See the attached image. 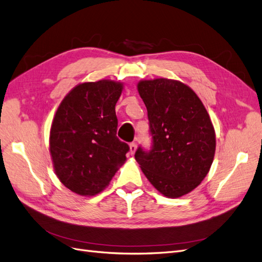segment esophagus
<instances>
[{"label": "esophagus", "instance_id": "esophagus-1", "mask_svg": "<svg viewBox=\"0 0 262 262\" xmlns=\"http://www.w3.org/2000/svg\"><path fill=\"white\" fill-rule=\"evenodd\" d=\"M137 142H132V143H130V153H131V155H133L134 153H136V150H137Z\"/></svg>", "mask_w": 262, "mask_h": 262}]
</instances>
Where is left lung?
Returning a JSON list of instances; mask_svg holds the SVG:
<instances>
[{
  "instance_id": "8db88e82",
  "label": "left lung",
  "mask_w": 262,
  "mask_h": 262,
  "mask_svg": "<svg viewBox=\"0 0 262 262\" xmlns=\"http://www.w3.org/2000/svg\"><path fill=\"white\" fill-rule=\"evenodd\" d=\"M138 92L147 109L153 149L136 160L163 195L180 198L201 184L215 154V131L201 99L180 81L142 80Z\"/></svg>"
}]
</instances>
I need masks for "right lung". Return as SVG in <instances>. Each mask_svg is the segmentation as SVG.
<instances>
[{"label":"right lung","instance_id":"add662e5","mask_svg":"<svg viewBox=\"0 0 262 262\" xmlns=\"http://www.w3.org/2000/svg\"><path fill=\"white\" fill-rule=\"evenodd\" d=\"M122 90L112 80L81 83L55 112L49 150L55 175L72 192H101L126 161L129 145L117 138L115 109Z\"/></svg>","mask_w":262,"mask_h":262}]
</instances>
